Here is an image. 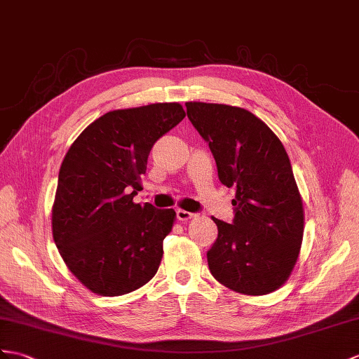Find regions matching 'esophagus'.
<instances>
[{
    "label": "esophagus",
    "instance_id": "1",
    "mask_svg": "<svg viewBox=\"0 0 359 359\" xmlns=\"http://www.w3.org/2000/svg\"><path fill=\"white\" fill-rule=\"evenodd\" d=\"M191 217H195V215L194 213H190V212H186V210H177V219L178 221H181V222H187V221H190Z\"/></svg>",
    "mask_w": 359,
    "mask_h": 359
}]
</instances>
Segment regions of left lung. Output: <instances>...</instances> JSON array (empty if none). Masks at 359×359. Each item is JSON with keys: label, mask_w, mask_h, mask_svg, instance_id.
<instances>
[{"label": "left lung", "mask_w": 359, "mask_h": 359, "mask_svg": "<svg viewBox=\"0 0 359 359\" xmlns=\"http://www.w3.org/2000/svg\"><path fill=\"white\" fill-rule=\"evenodd\" d=\"M186 107L215 156L219 181L236 189L233 224L213 217L217 239L207 252L210 273L236 292H273L291 276L303 241V203L290 156L247 109L204 102Z\"/></svg>", "instance_id": "obj_1"}]
</instances>
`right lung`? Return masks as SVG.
Segmentation results:
<instances>
[{
	"label": "right lung",
	"instance_id": "obj_1",
	"mask_svg": "<svg viewBox=\"0 0 359 359\" xmlns=\"http://www.w3.org/2000/svg\"><path fill=\"white\" fill-rule=\"evenodd\" d=\"M186 117L180 103L109 111L69 146L51 229L65 265L94 294L133 292L156 274L173 208L134 203L154 143Z\"/></svg>",
	"mask_w": 359,
	"mask_h": 359
}]
</instances>
